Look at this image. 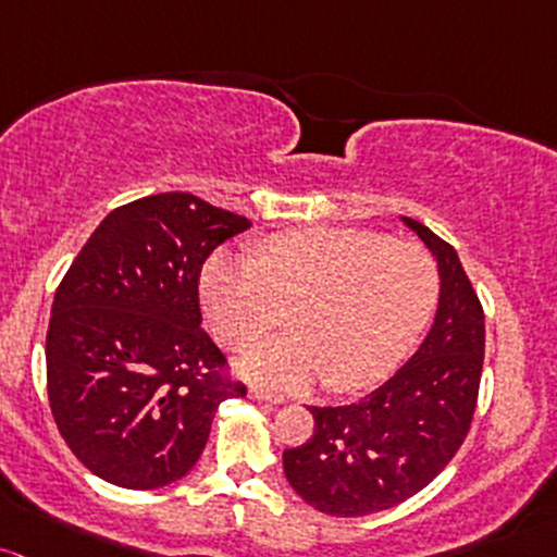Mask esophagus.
I'll list each match as a JSON object with an SVG mask.
<instances>
[{
  "instance_id": "1",
  "label": "esophagus",
  "mask_w": 557,
  "mask_h": 557,
  "mask_svg": "<svg viewBox=\"0 0 557 557\" xmlns=\"http://www.w3.org/2000/svg\"><path fill=\"white\" fill-rule=\"evenodd\" d=\"M248 396L250 399H256V401H269V405H283V396H277V394H269L267 388H259V386H250V391H248Z\"/></svg>"
}]
</instances>
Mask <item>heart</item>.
Instances as JSON below:
<instances>
[{
    "instance_id": "obj_1",
    "label": "heart",
    "mask_w": 557,
    "mask_h": 557,
    "mask_svg": "<svg viewBox=\"0 0 557 557\" xmlns=\"http://www.w3.org/2000/svg\"><path fill=\"white\" fill-rule=\"evenodd\" d=\"M438 298V269L418 243L357 227H301L269 235L259 256L216 253L200 274L211 333L243 351L283 309L296 333L240 359V372L274 391L325 381L362 391L386 381L420 338Z\"/></svg>"
}]
</instances>
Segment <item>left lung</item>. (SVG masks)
Instances as JSON below:
<instances>
[{
    "label": "left lung",
    "instance_id": "8db88e82",
    "mask_svg": "<svg viewBox=\"0 0 557 557\" xmlns=\"http://www.w3.org/2000/svg\"><path fill=\"white\" fill-rule=\"evenodd\" d=\"M438 264V309L412 359L346 407H309L314 436L283 451L304 503L338 518L388 510L425 488L466 442L484 368V309L457 250L401 216Z\"/></svg>",
    "mask_w": 557,
    "mask_h": 557
}]
</instances>
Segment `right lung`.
Wrapping results in <instances>:
<instances>
[{
	"label": "right lung",
	"instance_id": "obj_1",
	"mask_svg": "<svg viewBox=\"0 0 557 557\" xmlns=\"http://www.w3.org/2000/svg\"><path fill=\"white\" fill-rule=\"evenodd\" d=\"M250 227L189 193L110 211L52 301L47 396L60 436L102 481L158 488L198 462L219 405L246 396L200 327L211 250Z\"/></svg>",
	"mask_w": 557,
	"mask_h": 557
}]
</instances>
